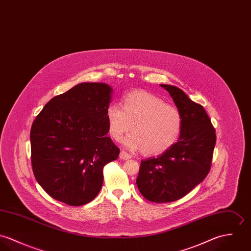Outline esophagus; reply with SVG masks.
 <instances>
[{
	"instance_id": "34e87169",
	"label": "esophagus",
	"mask_w": 251,
	"mask_h": 251,
	"mask_svg": "<svg viewBox=\"0 0 251 251\" xmlns=\"http://www.w3.org/2000/svg\"><path fill=\"white\" fill-rule=\"evenodd\" d=\"M119 157L122 160H129V159L132 158V156L130 154H128L127 152H125V151H121L120 154H119Z\"/></svg>"
}]
</instances>
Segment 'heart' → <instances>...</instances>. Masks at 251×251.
<instances>
[{"label": "heart", "instance_id": "obj_1", "mask_svg": "<svg viewBox=\"0 0 251 251\" xmlns=\"http://www.w3.org/2000/svg\"><path fill=\"white\" fill-rule=\"evenodd\" d=\"M109 132L116 140L131 128L133 133L122 139L127 148L143 149L149 155L166 152L179 139L183 116L178 108L143 90H134L119 103H112L106 112Z\"/></svg>", "mask_w": 251, "mask_h": 251}]
</instances>
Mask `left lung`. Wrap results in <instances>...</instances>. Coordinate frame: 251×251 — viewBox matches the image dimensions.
Listing matches in <instances>:
<instances>
[{
	"label": "left lung",
	"mask_w": 251,
	"mask_h": 251,
	"mask_svg": "<svg viewBox=\"0 0 251 251\" xmlns=\"http://www.w3.org/2000/svg\"><path fill=\"white\" fill-rule=\"evenodd\" d=\"M183 116L176 143L157 158L140 162L137 186L149 201L167 203L189 194L208 175L216 145V131L204 108L174 85L161 84Z\"/></svg>",
	"instance_id": "8db88e82"
}]
</instances>
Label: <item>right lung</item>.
Here are the masks:
<instances>
[{
  "label": "right lung",
  "mask_w": 251,
  "mask_h": 251,
  "mask_svg": "<svg viewBox=\"0 0 251 251\" xmlns=\"http://www.w3.org/2000/svg\"><path fill=\"white\" fill-rule=\"evenodd\" d=\"M112 88L82 83L52 98L30 129L31 166L43 190L57 201L81 206L103 184V167L118 158L109 133Z\"/></svg>",
  "instance_id": "add662e5"
}]
</instances>
